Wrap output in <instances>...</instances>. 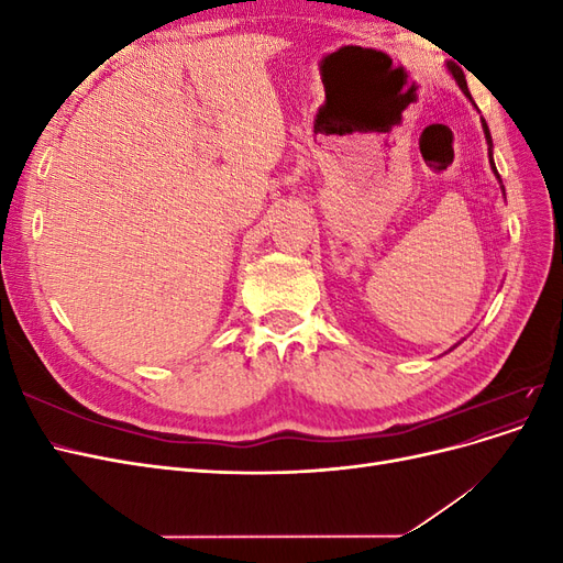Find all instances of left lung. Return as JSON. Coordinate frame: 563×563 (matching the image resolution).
Returning <instances> with one entry per match:
<instances>
[{"instance_id":"obj_1","label":"left lung","mask_w":563,"mask_h":563,"mask_svg":"<svg viewBox=\"0 0 563 563\" xmlns=\"http://www.w3.org/2000/svg\"><path fill=\"white\" fill-rule=\"evenodd\" d=\"M449 70L453 73V77H455V81H457V87L460 89H463V93L467 96V98H472L470 96V91H467V81H465V75H463V70H460V67L457 65H449ZM482 126H484V133H486V143H488V150L493 147V141H490V133H488V126H486V119H482ZM488 155H490V152H488ZM490 166H493V157H490ZM493 172H496V166H493ZM496 176H498V172H496ZM500 178V176H498Z\"/></svg>"}]
</instances>
